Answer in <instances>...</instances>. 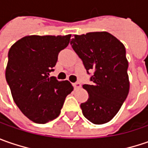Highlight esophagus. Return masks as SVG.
I'll return each mask as SVG.
<instances>
[{"label": "esophagus", "mask_w": 148, "mask_h": 148, "mask_svg": "<svg viewBox=\"0 0 148 148\" xmlns=\"http://www.w3.org/2000/svg\"><path fill=\"white\" fill-rule=\"evenodd\" d=\"M73 86H74V88L75 89H78L81 87V86H82V84L79 82H75L73 84Z\"/></svg>", "instance_id": "1"}]
</instances>
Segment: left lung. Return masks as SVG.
Instances as JSON below:
<instances>
[{"label": "left lung", "mask_w": 148, "mask_h": 148, "mask_svg": "<svg viewBox=\"0 0 148 148\" xmlns=\"http://www.w3.org/2000/svg\"><path fill=\"white\" fill-rule=\"evenodd\" d=\"M70 43L87 73L94 71L91 85H83L89 95L87 101L81 104L83 115L95 124L108 123L120 110L129 91L125 47L105 31L75 34Z\"/></svg>", "instance_id": "1"}]
</instances>
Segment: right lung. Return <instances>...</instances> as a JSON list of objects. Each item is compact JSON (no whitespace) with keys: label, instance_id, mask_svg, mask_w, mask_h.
<instances>
[{"label":"right lung","instance_id":"obj_1","mask_svg":"<svg viewBox=\"0 0 148 148\" xmlns=\"http://www.w3.org/2000/svg\"><path fill=\"white\" fill-rule=\"evenodd\" d=\"M71 36H25L9 50L5 79L14 103L33 122L46 123L58 117L66 95L73 90L68 81L50 77Z\"/></svg>","mask_w":148,"mask_h":148}]
</instances>
